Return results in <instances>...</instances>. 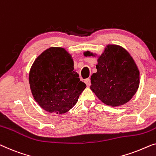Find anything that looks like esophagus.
Returning a JSON list of instances; mask_svg holds the SVG:
<instances>
[{
  "mask_svg": "<svg viewBox=\"0 0 156 156\" xmlns=\"http://www.w3.org/2000/svg\"><path fill=\"white\" fill-rule=\"evenodd\" d=\"M84 83L87 84V87H89L90 85H91V80H90V79H86V80H84Z\"/></svg>",
  "mask_w": 156,
  "mask_h": 156,
  "instance_id": "obj_1",
  "label": "esophagus"
}]
</instances>
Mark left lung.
<instances>
[{"mask_svg":"<svg viewBox=\"0 0 156 156\" xmlns=\"http://www.w3.org/2000/svg\"><path fill=\"white\" fill-rule=\"evenodd\" d=\"M84 56H95L90 51ZM97 72L91 76L90 89L103 103L116 107L125 104L139 86V71L130 54L117 45H108L98 58Z\"/></svg>","mask_w":156,"mask_h":156,"instance_id":"left-lung-1","label":"left lung"}]
</instances>
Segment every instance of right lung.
Returning a JSON list of instances; mask_svg holds the SVG:
<instances>
[{"label": "right lung", "mask_w": 156, "mask_h": 156, "mask_svg": "<svg viewBox=\"0 0 156 156\" xmlns=\"http://www.w3.org/2000/svg\"><path fill=\"white\" fill-rule=\"evenodd\" d=\"M29 82L36 102L56 114L73 108L87 87L74 71L70 54L60 47H51L38 56L31 67Z\"/></svg>", "instance_id": "add662e5"}]
</instances>
